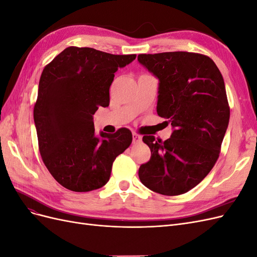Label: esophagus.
<instances>
[{"mask_svg": "<svg viewBox=\"0 0 257 257\" xmlns=\"http://www.w3.org/2000/svg\"><path fill=\"white\" fill-rule=\"evenodd\" d=\"M142 142V136L138 135L136 133L133 134V145H137Z\"/></svg>", "mask_w": 257, "mask_h": 257, "instance_id": "obj_1", "label": "esophagus"}]
</instances>
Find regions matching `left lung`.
<instances>
[{
    "instance_id": "obj_1",
    "label": "left lung",
    "mask_w": 257,
    "mask_h": 257,
    "mask_svg": "<svg viewBox=\"0 0 257 257\" xmlns=\"http://www.w3.org/2000/svg\"><path fill=\"white\" fill-rule=\"evenodd\" d=\"M137 59L159 79L157 111L173 126L165 142L143 137L151 159L139 167L138 176L155 193L180 195L203 180L219 158L229 122L223 77L214 62L199 53L162 52Z\"/></svg>"
}]
</instances>
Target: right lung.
Returning a JSON list of instances; mask_svg holds the SVG:
<instances>
[{
  "instance_id": "1",
  "label": "right lung",
  "mask_w": 257,
  "mask_h": 257,
  "mask_svg": "<svg viewBox=\"0 0 257 257\" xmlns=\"http://www.w3.org/2000/svg\"><path fill=\"white\" fill-rule=\"evenodd\" d=\"M135 58L68 47L44 68L34 106L38 147L49 173L67 190L102 188L115 158L130 147L127 128L96 136L93 114L109 105L114 73Z\"/></svg>"
}]
</instances>
